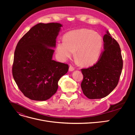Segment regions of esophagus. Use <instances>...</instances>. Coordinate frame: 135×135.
I'll return each instance as SVG.
<instances>
[{"label":"esophagus","mask_w":135,"mask_h":135,"mask_svg":"<svg viewBox=\"0 0 135 135\" xmlns=\"http://www.w3.org/2000/svg\"><path fill=\"white\" fill-rule=\"evenodd\" d=\"M69 71H73L74 70V68L71 65H70V66H69Z\"/></svg>","instance_id":"34e87169"}]
</instances>
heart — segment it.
Segmentation results:
<instances>
[{"label": "heart", "mask_w": 135, "mask_h": 135, "mask_svg": "<svg viewBox=\"0 0 135 135\" xmlns=\"http://www.w3.org/2000/svg\"><path fill=\"white\" fill-rule=\"evenodd\" d=\"M101 36L91 29L81 28L68 32L64 40L56 45V56L61 61H65L74 55L79 63L85 66L95 64L99 60L103 48Z\"/></svg>", "instance_id": "b5f03b06"}]
</instances>
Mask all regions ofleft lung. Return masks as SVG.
<instances>
[{
	"instance_id": "8db88e82",
	"label": "left lung",
	"mask_w": 135,
	"mask_h": 135,
	"mask_svg": "<svg viewBox=\"0 0 135 135\" xmlns=\"http://www.w3.org/2000/svg\"><path fill=\"white\" fill-rule=\"evenodd\" d=\"M104 51L92 66L81 69L83 79L81 88L89 99H102L109 95L118 84L123 68L119 44L108 30L104 35Z\"/></svg>"
}]
</instances>
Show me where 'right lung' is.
I'll return each mask as SVG.
<instances>
[{
    "label": "right lung",
    "mask_w": 135,
    "mask_h": 135,
    "mask_svg": "<svg viewBox=\"0 0 135 135\" xmlns=\"http://www.w3.org/2000/svg\"><path fill=\"white\" fill-rule=\"evenodd\" d=\"M61 27L57 22L36 24L16 46L12 74L20 91L30 100L50 99L61 77L68 71V65L52 59Z\"/></svg>",
    "instance_id": "1"
}]
</instances>
